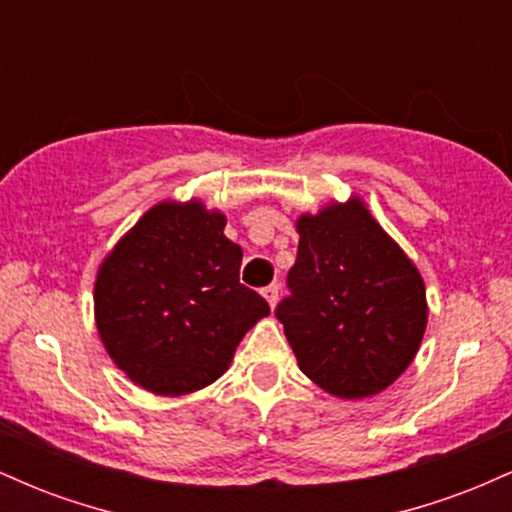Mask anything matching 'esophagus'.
<instances>
[{"label":"esophagus","instance_id":"esophagus-1","mask_svg":"<svg viewBox=\"0 0 512 512\" xmlns=\"http://www.w3.org/2000/svg\"><path fill=\"white\" fill-rule=\"evenodd\" d=\"M262 296L269 303V308H274L276 301H279V284H269L267 289H262Z\"/></svg>","mask_w":512,"mask_h":512}]
</instances>
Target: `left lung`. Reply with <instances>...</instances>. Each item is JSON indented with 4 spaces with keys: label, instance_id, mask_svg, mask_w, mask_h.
Wrapping results in <instances>:
<instances>
[{
    "label": "left lung",
    "instance_id": "left-lung-1",
    "mask_svg": "<svg viewBox=\"0 0 512 512\" xmlns=\"http://www.w3.org/2000/svg\"><path fill=\"white\" fill-rule=\"evenodd\" d=\"M296 231L291 296L276 317L298 368L339 399L378 395L424 339V279L358 197L301 214Z\"/></svg>",
    "mask_w": 512,
    "mask_h": 512
}]
</instances>
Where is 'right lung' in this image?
Returning a JSON list of instances; mask_svg holds the SVG:
<instances>
[{"mask_svg":"<svg viewBox=\"0 0 512 512\" xmlns=\"http://www.w3.org/2000/svg\"><path fill=\"white\" fill-rule=\"evenodd\" d=\"M199 199L158 202L105 255L93 286L101 342L132 383L163 397L202 390L269 315L240 284L243 248Z\"/></svg>","mask_w":512,"mask_h":512,"instance_id":"obj_1","label":"right lung"}]
</instances>
